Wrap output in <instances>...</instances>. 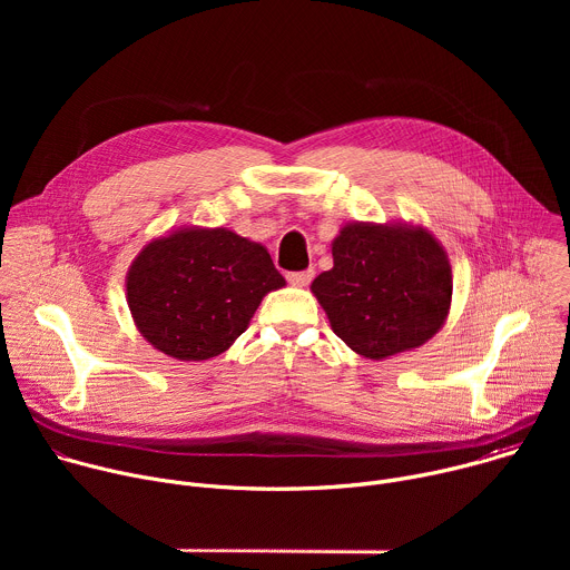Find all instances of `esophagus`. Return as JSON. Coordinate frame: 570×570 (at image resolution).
I'll list each match as a JSON object with an SVG mask.
<instances>
[{"mask_svg": "<svg viewBox=\"0 0 570 570\" xmlns=\"http://www.w3.org/2000/svg\"><path fill=\"white\" fill-rule=\"evenodd\" d=\"M288 284L302 288V286H308V282L313 279V268H306V271H297V273H288L286 275Z\"/></svg>", "mask_w": 570, "mask_h": 570, "instance_id": "obj_1", "label": "esophagus"}]
</instances>
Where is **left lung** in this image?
Returning a JSON list of instances; mask_svg holds the SVG:
<instances>
[{
  "mask_svg": "<svg viewBox=\"0 0 570 570\" xmlns=\"http://www.w3.org/2000/svg\"><path fill=\"white\" fill-rule=\"evenodd\" d=\"M332 255L334 268L313 279L311 293L350 350L383 361L442 330L453 277L449 255L426 227L347 223Z\"/></svg>",
  "mask_w": 570,
  "mask_h": 570,
  "instance_id": "8db88e82",
  "label": "left lung"
}]
</instances>
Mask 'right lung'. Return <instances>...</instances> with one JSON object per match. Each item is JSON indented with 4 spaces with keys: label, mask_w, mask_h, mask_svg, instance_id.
<instances>
[{
    "label": "right lung",
    "mask_w": 570,
    "mask_h": 570,
    "mask_svg": "<svg viewBox=\"0 0 570 570\" xmlns=\"http://www.w3.org/2000/svg\"><path fill=\"white\" fill-rule=\"evenodd\" d=\"M286 286L262 243L227 227H178L148 240L126 275L139 334L176 361H207L248 330L262 299Z\"/></svg>",
    "instance_id": "obj_1"
}]
</instances>
